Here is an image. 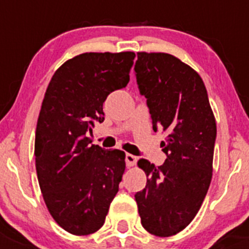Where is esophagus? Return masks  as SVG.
<instances>
[{"mask_svg":"<svg viewBox=\"0 0 249 249\" xmlns=\"http://www.w3.org/2000/svg\"><path fill=\"white\" fill-rule=\"evenodd\" d=\"M125 161H126L127 167H131V166H134V165H136L137 158L135 157V155L126 153V154H125Z\"/></svg>","mask_w":249,"mask_h":249,"instance_id":"esophagus-1","label":"esophagus"}]
</instances>
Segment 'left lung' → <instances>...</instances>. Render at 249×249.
I'll return each instance as SVG.
<instances>
[{
  "instance_id": "obj_1",
  "label": "left lung",
  "mask_w": 249,
  "mask_h": 249,
  "mask_svg": "<svg viewBox=\"0 0 249 249\" xmlns=\"http://www.w3.org/2000/svg\"><path fill=\"white\" fill-rule=\"evenodd\" d=\"M135 72L153 130L161 127L169 134L160 144L167 157L161 166L145 159L137 162L147 176V185L135 200L143 228L169 237L190 224L207 194L215 119L201 77L173 55L137 53Z\"/></svg>"
}]
</instances>
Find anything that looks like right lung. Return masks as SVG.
<instances>
[{
	"label": "right lung",
	"instance_id": "add662e5",
	"mask_svg": "<svg viewBox=\"0 0 249 249\" xmlns=\"http://www.w3.org/2000/svg\"><path fill=\"white\" fill-rule=\"evenodd\" d=\"M134 52L84 53L55 71L44 95L35 139L39 188L48 211L67 232L104 225L125 171V153L91 144L104 102L130 80Z\"/></svg>",
	"mask_w": 249,
	"mask_h": 249
}]
</instances>
